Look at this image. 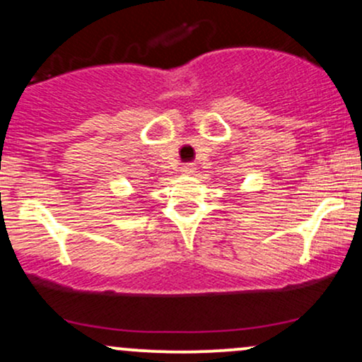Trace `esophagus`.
<instances>
[{"label":"esophagus","mask_w":362,"mask_h":362,"mask_svg":"<svg viewBox=\"0 0 362 362\" xmlns=\"http://www.w3.org/2000/svg\"><path fill=\"white\" fill-rule=\"evenodd\" d=\"M194 165L192 163H185V165H182V168H180V172L184 173V175H192L194 173Z\"/></svg>","instance_id":"1"}]
</instances>
